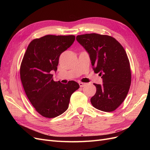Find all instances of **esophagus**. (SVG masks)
<instances>
[{
  "instance_id": "34e87169",
  "label": "esophagus",
  "mask_w": 150,
  "mask_h": 150,
  "mask_svg": "<svg viewBox=\"0 0 150 150\" xmlns=\"http://www.w3.org/2000/svg\"><path fill=\"white\" fill-rule=\"evenodd\" d=\"M79 86L80 87H84V86H86V83H82V82H80V83H79Z\"/></svg>"
}]
</instances>
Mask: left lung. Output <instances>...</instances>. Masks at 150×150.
I'll use <instances>...</instances> for the list:
<instances>
[{
  "label": "left lung",
  "instance_id": "1",
  "mask_svg": "<svg viewBox=\"0 0 150 150\" xmlns=\"http://www.w3.org/2000/svg\"><path fill=\"white\" fill-rule=\"evenodd\" d=\"M86 50L95 73L99 72L103 85L94 83L96 93L91 99L99 110L111 112L118 108L128 93L131 82L130 64L121 44L114 38L96 33L76 36Z\"/></svg>",
  "mask_w": 150,
  "mask_h": 150
}]
</instances>
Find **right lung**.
I'll list each match as a JSON object with an SVG mask.
<instances>
[{
  "instance_id": "add662e5",
  "label": "right lung",
  "mask_w": 150,
  "mask_h": 150,
  "mask_svg": "<svg viewBox=\"0 0 150 150\" xmlns=\"http://www.w3.org/2000/svg\"><path fill=\"white\" fill-rule=\"evenodd\" d=\"M75 36L47 35L32 40L20 67L24 91L36 111L47 118L61 115L68 108L72 94L79 85L74 81L62 84L53 80L61 54L73 44Z\"/></svg>"
}]
</instances>
